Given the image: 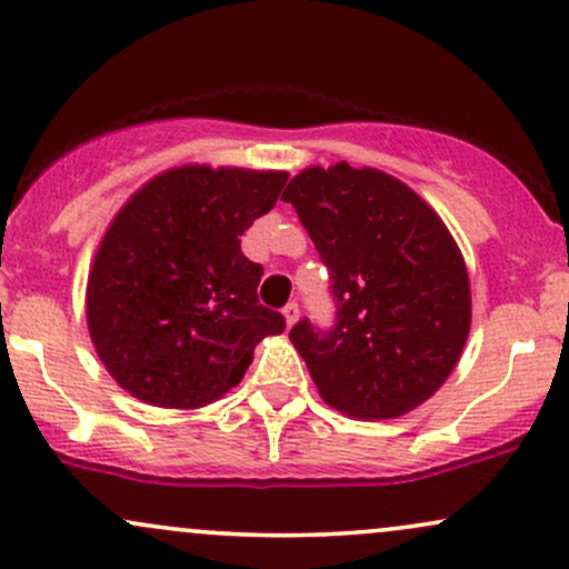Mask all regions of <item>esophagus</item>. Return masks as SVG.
<instances>
[{
    "label": "esophagus",
    "instance_id": "obj_1",
    "mask_svg": "<svg viewBox=\"0 0 569 569\" xmlns=\"http://www.w3.org/2000/svg\"><path fill=\"white\" fill-rule=\"evenodd\" d=\"M283 318H286V326H289V329H291V326L299 321V307L293 305V302L286 305V307H283Z\"/></svg>",
    "mask_w": 569,
    "mask_h": 569
}]
</instances>
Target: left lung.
Returning a JSON list of instances; mask_svg holds the SVG:
<instances>
[{
    "instance_id": "left-lung-1",
    "label": "left lung",
    "mask_w": 569,
    "mask_h": 569,
    "mask_svg": "<svg viewBox=\"0 0 569 569\" xmlns=\"http://www.w3.org/2000/svg\"><path fill=\"white\" fill-rule=\"evenodd\" d=\"M283 200L331 270L337 326L302 321L289 339L318 393L352 420H390L426 403L471 331V280L460 246L415 189L348 162L299 171Z\"/></svg>"
}]
</instances>
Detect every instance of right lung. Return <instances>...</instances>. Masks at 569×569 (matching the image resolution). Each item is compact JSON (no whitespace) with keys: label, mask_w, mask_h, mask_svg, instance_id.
Wrapping results in <instances>:
<instances>
[{"label":"right lung","mask_w":569,"mask_h":569,"mask_svg":"<svg viewBox=\"0 0 569 569\" xmlns=\"http://www.w3.org/2000/svg\"><path fill=\"white\" fill-rule=\"evenodd\" d=\"M286 179L189 162L152 176L117 211L90 262L84 318L126 393L162 409L208 407L243 380L253 348L286 329L259 305L262 264L240 251Z\"/></svg>","instance_id":"1"}]
</instances>
